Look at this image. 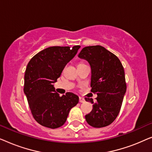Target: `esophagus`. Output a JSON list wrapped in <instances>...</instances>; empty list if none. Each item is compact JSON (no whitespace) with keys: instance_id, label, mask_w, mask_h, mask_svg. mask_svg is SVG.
<instances>
[{"instance_id":"esophagus-1","label":"esophagus","mask_w":152,"mask_h":152,"mask_svg":"<svg viewBox=\"0 0 152 152\" xmlns=\"http://www.w3.org/2000/svg\"><path fill=\"white\" fill-rule=\"evenodd\" d=\"M79 101H80V102L83 103V102H85V99L83 98V97H79Z\"/></svg>"}]
</instances>
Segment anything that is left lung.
I'll list each match as a JSON object with an SVG mask.
<instances>
[{
  "mask_svg": "<svg viewBox=\"0 0 152 152\" xmlns=\"http://www.w3.org/2000/svg\"><path fill=\"white\" fill-rule=\"evenodd\" d=\"M78 57L90 64L91 91L97 95L95 103L93 99L85 97L93 104V110L85 118L93 127L107 126L117 118L126 93L123 66L114 54L101 45L85 47Z\"/></svg>",
  "mask_w": 152,
  "mask_h": 152,
  "instance_id": "obj_1",
  "label": "left lung"
}]
</instances>
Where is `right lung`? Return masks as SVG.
<instances>
[{"label": "right lung", "mask_w": 152, "mask_h": 152, "mask_svg": "<svg viewBox=\"0 0 152 152\" xmlns=\"http://www.w3.org/2000/svg\"><path fill=\"white\" fill-rule=\"evenodd\" d=\"M80 48L49 47L29 61L25 72L24 93L33 117L41 125L50 129L61 126L70 109L79 102V97L72 93L59 96L54 84Z\"/></svg>", "instance_id": "obj_1"}]
</instances>
